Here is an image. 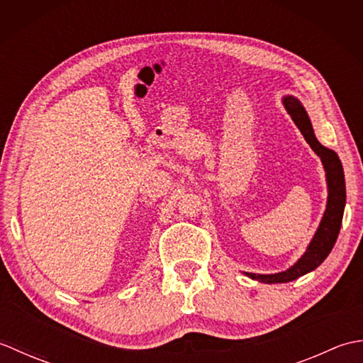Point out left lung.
I'll return each mask as SVG.
<instances>
[{
	"mask_svg": "<svg viewBox=\"0 0 363 363\" xmlns=\"http://www.w3.org/2000/svg\"><path fill=\"white\" fill-rule=\"evenodd\" d=\"M282 103L287 109L291 120L295 121V125L301 130V134L304 135L306 142L311 145V148L315 151V154L321 159L323 167L326 172V182H328V204L325 215H323L320 226L315 233L312 242L307 246L306 252L301 256V259L295 265L290 267L289 269L274 274H254V273H245L251 279H256L264 284H282L295 281L298 277L307 274L309 272H313L315 268L323 264L329 252L333 251L334 245L337 242L338 233H340L345 203H346V187H345V174L342 162L338 159L337 152L323 146L317 137L313 134L312 123L309 120L303 104L299 103V99L295 96H285Z\"/></svg>",
	"mask_w": 363,
	"mask_h": 363,
	"instance_id": "8db88e82",
	"label": "left lung"
}]
</instances>
